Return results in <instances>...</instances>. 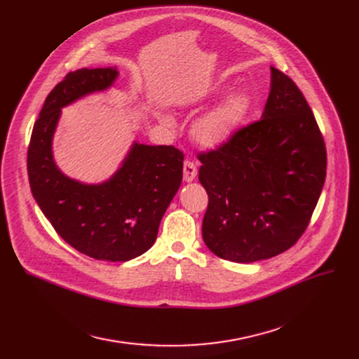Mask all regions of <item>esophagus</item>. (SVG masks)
Masks as SVG:
<instances>
[{
	"label": "esophagus",
	"mask_w": 359,
	"mask_h": 359,
	"mask_svg": "<svg viewBox=\"0 0 359 359\" xmlns=\"http://www.w3.org/2000/svg\"><path fill=\"white\" fill-rule=\"evenodd\" d=\"M196 173H198L196 164L194 161H191V160H186L183 163V179L186 182H192L196 177Z\"/></svg>",
	"instance_id": "34e87169"
}]
</instances>
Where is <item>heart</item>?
Wrapping results in <instances>:
<instances>
[{"label": "heart", "instance_id": "b5f03b06", "mask_svg": "<svg viewBox=\"0 0 359 359\" xmlns=\"http://www.w3.org/2000/svg\"><path fill=\"white\" fill-rule=\"evenodd\" d=\"M250 109L248 93L237 91L230 94L195 123L194 138L205 147H219L227 142L243 122ZM164 122H170L164 119Z\"/></svg>", "mask_w": 359, "mask_h": 359}]
</instances>
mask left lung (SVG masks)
I'll return each mask as SVG.
<instances>
[{
    "instance_id": "8db88e82",
    "label": "left lung",
    "mask_w": 359,
    "mask_h": 359,
    "mask_svg": "<svg viewBox=\"0 0 359 359\" xmlns=\"http://www.w3.org/2000/svg\"><path fill=\"white\" fill-rule=\"evenodd\" d=\"M271 71L262 118L198 154L208 194L202 236L224 260L250 263L291 249L307 230L326 179V145L311 107L292 79Z\"/></svg>"
}]
</instances>
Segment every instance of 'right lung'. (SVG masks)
<instances>
[{
  "instance_id": "1",
  "label": "right lung",
  "mask_w": 359,
  "mask_h": 359,
  "mask_svg": "<svg viewBox=\"0 0 359 359\" xmlns=\"http://www.w3.org/2000/svg\"><path fill=\"white\" fill-rule=\"evenodd\" d=\"M116 67L68 72L34 122L27 148L32 194L55 231L71 248L99 260L126 262L153 246L160 221L183 177V151L173 145L132 147L118 173L102 184H83L56 168L50 142L61 107L107 88Z\"/></svg>"
}]
</instances>
